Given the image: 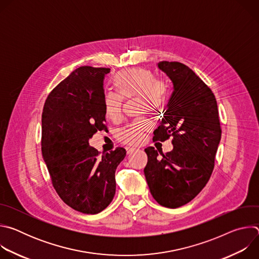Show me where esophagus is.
Listing matches in <instances>:
<instances>
[{"instance_id": "esophagus-1", "label": "esophagus", "mask_w": 259, "mask_h": 259, "mask_svg": "<svg viewBox=\"0 0 259 259\" xmlns=\"http://www.w3.org/2000/svg\"><path fill=\"white\" fill-rule=\"evenodd\" d=\"M135 150H136V149H135V147H133V146H127V147H126L127 154H132Z\"/></svg>"}]
</instances>
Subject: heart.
I'll use <instances>...</instances> for the list:
<instances>
[{"label":"heart","instance_id":"1","mask_svg":"<svg viewBox=\"0 0 259 259\" xmlns=\"http://www.w3.org/2000/svg\"><path fill=\"white\" fill-rule=\"evenodd\" d=\"M116 93H109L104 99V113L110 120H118L121 116L122 98L129 99L139 96L142 110H153L160 107L166 97L167 86L164 81L157 80L156 75L143 67L131 68L122 71L114 78ZM151 128L150 122L139 119L122 129L118 138L127 144H138L143 138V133Z\"/></svg>","mask_w":259,"mask_h":259}]
</instances>
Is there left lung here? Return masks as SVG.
Masks as SVG:
<instances>
[{
	"label": "left lung",
	"instance_id": "obj_1",
	"mask_svg": "<svg viewBox=\"0 0 259 259\" xmlns=\"http://www.w3.org/2000/svg\"><path fill=\"white\" fill-rule=\"evenodd\" d=\"M158 67L172 81L173 93L153 139L172 137L173 150L164 155L146 147L143 171L154 199L164 207L178 208L191 202L212 174L220 122L214 94L189 66L161 61Z\"/></svg>",
	"mask_w": 259,
	"mask_h": 259
}]
</instances>
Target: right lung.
I'll use <instances>...</instances> for the list:
<instances>
[{
  "label": "right lung",
  "instance_id": "right-lung-1",
  "mask_svg": "<svg viewBox=\"0 0 259 259\" xmlns=\"http://www.w3.org/2000/svg\"><path fill=\"white\" fill-rule=\"evenodd\" d=\"M110 68L81 66L48 95L42 114V155L61 200L79 212L97 214L113 201L115 173L126 151L102 154L89 139L105 130L104 76Z\"/></svg>",
  "mask_w": 259,
  "mask_h": 259
}]
</instances>
